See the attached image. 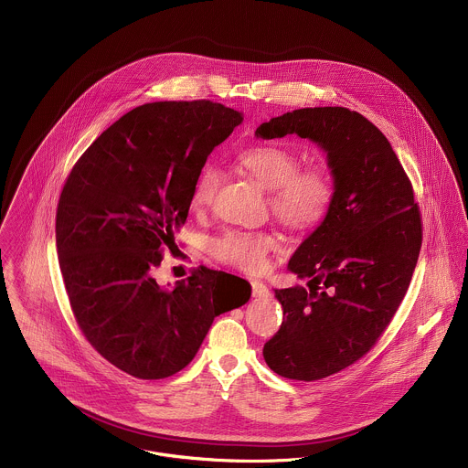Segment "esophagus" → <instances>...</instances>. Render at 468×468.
I'll list each match as a JSON object with an SVG mask.
<instances>
[{
  "instance_id": "obj_1",
  "label": "esophagus",
  "mask_w": 468,
  "mask_h": 468,
  "mask_svg": "<svg viewBox=\"0 0 468 468\" xmlns=\"http://www.w3.org/2000/svg\"><path fill=\"white\" fill-rule=\"evenodd\" d=\"M250 284H252V295L254 297H267L268 293H270L267 284L261 282V281H252Z\"/></svg>"
}]
</instances>
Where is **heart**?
<instances>
[{
  "label": "heart",
  "mask_w": 468,
  "mask_h": 468,
  "mask_svg": "<svg viewBox=\"0 0 468 468\" xmlns=\"http://www.w3.org/2000/svg\"><path fill=\"white\" fill-rule=\"evenodd\" d=\"M236 164L268 189L271 214L290 230H312L330 214L336 197L334 175L326 165H301V154L281 144H254L241 149ZM221 186L216 165H205L193 186L195 208L212 205ZM277 247L273 234L265 230L230 229L212 239V256L230 267L260 273L268 265V254Z\"/></svg>",
  "instance_id": "obj_1"
}]
</instances>
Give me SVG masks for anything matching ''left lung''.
<instances>
[{
  "mask_svg": "<svg viewBox=\"0 0 468 468\" xmlns=\"http://www.w3.org/2000/svg\"><path fill=\"white\" fill-rule=\"evenodd\" d=\"M292 133L328 153L336 197L288 263L308 288L275 290L282 323L263 356L273 373L314 382L360 360L388 330L416 267L423 225L399 156L364 115L303 108L256 130L267 140Z\"/></svg>",
  "mask_w": 468,
  "mask_h": 468,
  "instance_id": "left-lung-1",
  "label": "left lung"
}]
</instances>
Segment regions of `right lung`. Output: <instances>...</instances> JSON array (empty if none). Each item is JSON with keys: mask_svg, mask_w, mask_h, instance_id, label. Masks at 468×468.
<instances>
[{"mask_svg": "<svg viewBox=\"0 0 468 468\" xmlns=\"http://www.w3.org/2000/svg\"><path fill=\"white\" fill-rule=\"evenodd\" d=\"M243 121L212 101L144 104L75 162L56 214L59 267L79 330L110 364L142 380L167 378L200 349L214 317L250 299L236 275L193 268L156 282L178 250L193 186L210 151Z\"/></svg>", "mask_w": 468, "mask_h": 468, "instance_id": "obj_1", "label": "right lung"}]
</instances>
